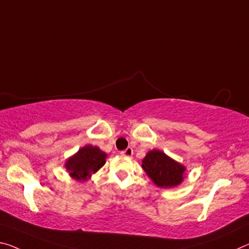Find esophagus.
Instances as JSON below:
<instances>
[{
    "instance_id": "34e87169",
    "label": "esophagus",
    "mask_w": 249,
    "mask_h": 249,
    "mask_svg": "<svg viewBox=\"0 0 249 249\" xmlns=\"http://www.w3.org/2000/svg\"><path fill=\"white\" fill-rule=\"evenodd\" d=\"M121 154L123 156H126V157H132L133 156V148L127 147L126 149H124L123 152H121Z\"/></svg>"
}]
</instances>
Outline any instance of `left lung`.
<instances>
[{
    "mask_svg": "<svg viewBox=\"0 0 249 249\" xmlns=\"http://www.w3.org/2000/svg\"><path fill=\"white\" fill-rule=\"evenodd\" d=\"M142 163L146 174L159 187H175L184 179L185 166L159 149L149 151Z\"/></svg>",
    "mask_w": 249,
    "mask_h": 249,
    "instance_id": "left-lung-1",
    "label": "left lung"
}]
</instances>
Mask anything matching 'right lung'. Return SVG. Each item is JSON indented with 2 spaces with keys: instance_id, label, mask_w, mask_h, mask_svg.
Listing matches in <instances>:
<instances>
[{
  "instance_id": "1",
  "label": "right lung",
  "mask_w": 249,
  "mask_h": 249,
  "mask_svg": "<svg viewBox=\"0 0 249 249\" xmlns=\"http://www.w3.org/2000/svg\"><path fill=\"white\" fill-rule=\"evenodd\" d=\"M106 156L96 146L86 145L65 161V168L74 179L84 181L103 166Z\"/></svg>"
}]
</instances>
